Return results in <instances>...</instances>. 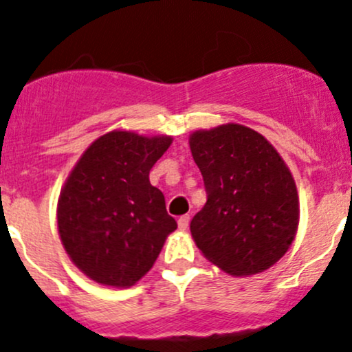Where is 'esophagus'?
<instances>
[{
	"mask_svg": "<svg viewBox=\"0 0 352 352\" xmlns=\"http://www.w3.org/2000/svg\"><path fill=\"white\" fill-rule=\"evenodd\" d=\"M188 226H190V215L179 217V220H177V227H179V230H186Z\"/></svg>",
	"mask_w": 352,
	"mask_h": 352,
	"instance_id": "34e87169",
	"label": "esophagus"
}]
</instances>
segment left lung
<instances>
[{
    "label": "left lung",
    "instance_id": "8db88e82",
    "mask_svg": "<svg viewBox=\"0 0 352 352\" xmlns=\"http://www.w3.org/2000/svg\"><path fill=\"white\" fill-rule=\"evenodd\" d=\"M188 142L208 195L190 223L195 244L232 276L270 270L300 222L298 191L280 152L241 123L195 130Z\"/></svg>",
    "mask_w": 352,
    "mask_h": 352
}]
</instances>
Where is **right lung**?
<instances>
[{
	"label": "right lung",
	"instance_id": "obj_1",
	"mask_svg": "<svg viewBox=\"0 0 352 352\" xmlns=\"http://www.w3.org/2000/svg\"><path fill=\"white\" fill-rule=\"evenodd\" d=\"M171 135L111 130L82 152L57 201V230L69 259L89 280L130 288L142 280L177 223L149 173Z\"/></svg>",
	"mask_w": 352,
	"mask_h": 352
}]
</instances>
